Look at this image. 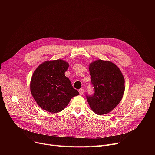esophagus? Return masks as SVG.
Wrapping results in <instances>:
<instances>
[{"mask_svg": "<svg viewBox=\"0 0 155 155\" xmlns=\"http://www.w3.org/2000/svg\"><path fill=\"white\" fill-rule=\"evenodd\" d=\"M78 91H79V93H80V95H83V94H84V88L80 89V90H79Z\"/></svg>", "mask_w": 155, "mask_h": 155, "instance_id": "obj_1", "label": "esophagus"}]
</instances>
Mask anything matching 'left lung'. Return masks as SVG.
<instances>
[{"instance_id":"8db88e82","label":"left lung","mask_w":155,"mask_h":155,"mask_svg":"<svg viewBox=\"0 0 155 155\" xmlns=\"http://www.w3.org/2000/svg\"><path fill=\"white\" fill-rule=\"evenodd\" d=\"M94 94L87 95L91 109L103 115L112 111L120 102L125 90L124 78L119 68L109 61L96 60L89 65Z\"/></svg>"}]
</instances>
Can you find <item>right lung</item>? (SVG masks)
<instances>
[{"label": "right lung", "instance_id": "1", "mask_svg": "<svg viewBox=\"0 0 155 155\" xmlns=\"http://www.w3.org/2000/svg\"><path fill=\"white\" fill-rule=\"evenodd\" d=\"M69 64L62 60L46 61L38 67L31 78V94L39 106L52 113L63 110L79 94L64 75Z\"/></svg>", "mask_w": 155, "mask_h": 155}]
</instances>
